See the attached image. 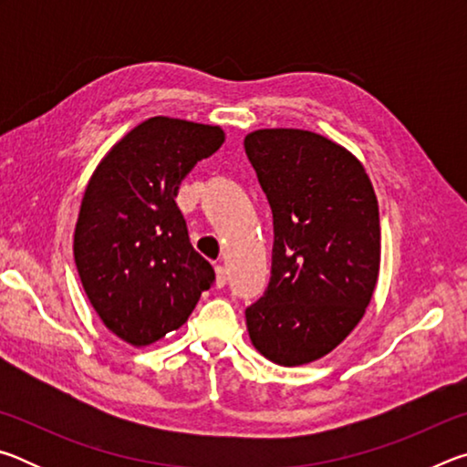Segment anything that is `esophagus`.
I'll list each match as a JSON object with an SVG mask.
<instances>
[{
    "instance_id": "34e87169",
    "label": "esophagus",
    "mask_w": 467,
    "mask_h": 467,
    "mask_svg": "<svg viewBox=\"0 0 467 467\" xmlns=\"http://www.w3.org/2000/svg\"><path fill=\"white\" fill-rule=\"evenodd\" d=\"M214 272H216V286H218V288H224V284H226V280H228L226 270H224L223 265H216Z\"/></svg>"
}]
</instances>
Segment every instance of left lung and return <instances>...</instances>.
<instances>
[{
	"mask_svg": "<svg viewBox=\"0 0 467 467\" xmlns=\"http://www.w3.org/2000/svg\"><path fill=\"white\" fill-rule=\"evenodd\" d=\"M244 152L274 214L272 278L244 311L251 344L275 365H309L350 336L373 298L375 189L350 150L315 131H251Z\"/></svg>",
	"mask_w": 467,
	"mask_h": 467,
	"instance_id": "left-lung-1",
	"label": "left lung"
}]
</instances>
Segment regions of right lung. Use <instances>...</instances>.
<instances>
[{
	"mask_svg": "<svg viewBox=\"0 0 467 467\" xmlns=\"http://www.w3.org/2000/svg\"><path fill=\"white\" fill-rule=\"evenodd\" d=\"M223 144L220 125L152 117L94 169L74 257L94 311L123 342L141 348L179 329L214 282L175 197L187 172Z\"/></svg>",
	"mask_w": 467,
	"mask_h": 467,
	"instance_id": "obj_1",
	"label": "right lung"
}]
</instances>
